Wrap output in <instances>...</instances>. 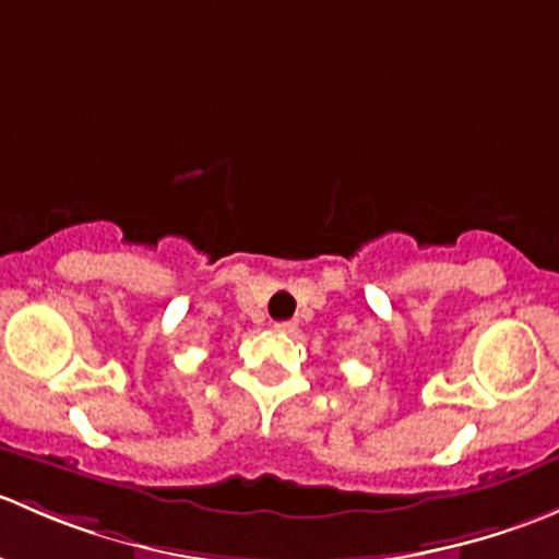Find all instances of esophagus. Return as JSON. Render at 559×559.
Segmentation results:
<instances>
[{"label":"esophagus","instance_id":"esophagus-1","mask_svg":"<svg viewBox=\"0 0 559 559\" xmlns=\"http://www.w3.org/2000/svg\"><path fill=\"white\" fill-rule=\"evenodd\" d=\"M275 332H281V335H292V332H297V321H275Z\"/></svg>","mask_w":559,"mask_h":559}]
</instances>
